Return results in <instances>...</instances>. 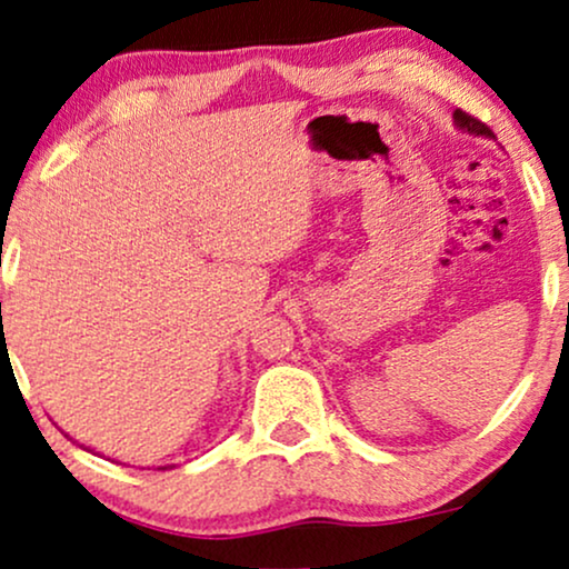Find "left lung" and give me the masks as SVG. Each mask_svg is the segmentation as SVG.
Wrapping results in <instances>:
<instances>
[{
  "label": "left lung",
  "mask_w": 569,
  "mask_h": 569,
  "mask_svg": "<svg viewBox=\"0 0 569 569\" xmlns=\"http://www.w3.org/2000/svg\"><path fill=\"white\" fill-rule=\"evenodd\" d=\"M452 119H456V127L458 130H463V132H468V134H483V138H491V130L487 124H481L479 119H473V117H468L466 111H456L452 113Z\"/></svg>",
  "instance_id": "left-lung-1"
}]
</instances>
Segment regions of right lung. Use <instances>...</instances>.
Masks as SVG:
<instances>
[{"mask_svg": "<svg viewBox=\"0 0 569 569\" xmlns=\"http://www.w3.org/2000/svg\"><path fill=\"white\" fill-rule=\"evenodd\" d=\"M163 468H166V466H163Z\"/></svg>", "mask_w": 569, "mask_h": 569, "instance_id": "obj_1", "label": "right lung"}]
</instances>
